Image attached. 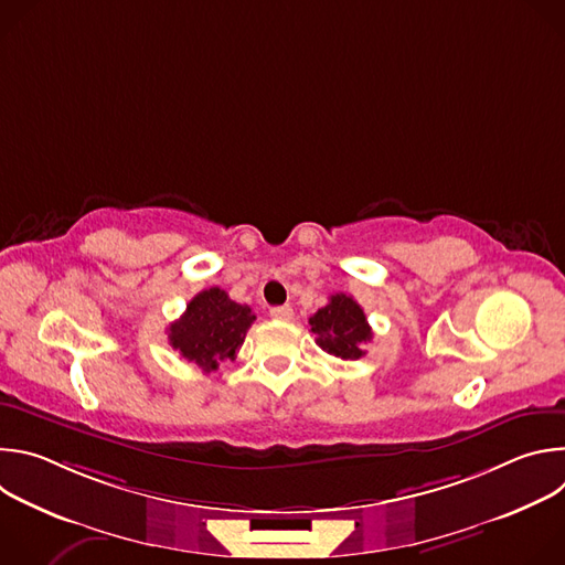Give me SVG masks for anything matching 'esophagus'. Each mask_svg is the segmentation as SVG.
<instances>
[{
  "label": "esophagus",
  "instance_id": "1",
  "mask_svg": "<svg viewBox=\"0 0 565 565\" xmlns=\"http://www.w3.org/2000/svg\"><path fill=\"white\" fill-rule=\"evenodd\" d=\"M292 308L290 306H275V308H270V317L273 319H279V321H290L292 319Z\"/></svg>",
  "mask_w": 565,
  "mask_h": 565
}]
</instances>
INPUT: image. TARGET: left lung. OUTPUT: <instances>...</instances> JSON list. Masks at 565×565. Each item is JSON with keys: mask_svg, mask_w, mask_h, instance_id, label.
I'll return each mask as SVG.
<instances>
[{"mask_svg": "<svg viewBox=\"0 0 565 565\" xmlns=\"http://www.w3.org/2000/svg\"><path fill=\"white\" fill-rule=\"evenodd\" d=\"M308 324L317 347L340 360H360L364 344L373 340L362 306L344 292L331 295L329 303L319 308L308 319Z\"/></svg>", "mask_w": 565, "mask_h": 565, "instance_id": "1", "label": "left lung"}]
</instances>
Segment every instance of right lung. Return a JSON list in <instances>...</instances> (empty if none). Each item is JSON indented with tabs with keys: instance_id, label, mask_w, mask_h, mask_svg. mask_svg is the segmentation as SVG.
Wrapping results in <instances>:
<instances>
[{
	"instance_id": "1",
	"label": "right lung",
	"mask_w": 565,
	"mask_h": 565,
	"mask_svg": "<svg viewBox=\"0 0 565 565\" xmlns=\"http://www.w3.org/2000/svg\"><path fill=\"white\" fill-rule=\"evenodd\" d=\"M255 319L250 306L232 301L225 290L214 286L188 303L185 312L170 324L168 338L181 358L203 373H212L225 360H234Z\"/></svg>"
}]
</instances>
